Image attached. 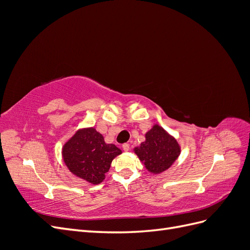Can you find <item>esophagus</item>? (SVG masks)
<instances>
[{"label":"esophagus","mask_w":250,"mask_h":250,"mask_svg":"<svg viewBox=\"0 0 250 250\" xmlns=\"http://www.w3.org/2000/svg\"><path fill=\"white\" fill-rule=\"evenodd\" d=\"M122 148H123L125 152H127V151H129V149H130V145H129V144H123Z\"/></svg>","instance_id":"esophagus-1"}]
</instances>
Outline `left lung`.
Masks as SVG:
<instances>
[{
  "label": "left lung",
  "mask_w": 250,
  "mask_h": 250,
  "mask_svg": "<svg viewBox=\"0 0 250 250\" xmlns=\"http://www.w3.org/2000/svg\"><path fill=\"white\" fill-rule=\"evenodd\" d=\"M134 153L151 174H161L175 163L181 152L177 140L155 123L145 134V142L134 147Z\"/></svg>",
  "instance_id": "8db88e82"
}]
</instances>
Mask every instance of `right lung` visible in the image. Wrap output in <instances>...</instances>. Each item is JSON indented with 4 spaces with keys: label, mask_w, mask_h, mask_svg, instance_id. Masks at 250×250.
<instances>
[{
    "label": "right lung",
    "mask_w": 250,
    "mask_h": 250,
    "mask_svg": "<svg viewBox=\"0 0 250 250\" xmlns=\"http://www.w3.org/2000/svg\"><path fill=\"white\" fill-rule=\"evenodd\" d=\"M122 153L116 145L106 144L95 127L80 128L62 146L64 165L72 174L90 185L105 178L113 158Z\"/></svg>",
    "instance_id": "right-lung-1"
}]
</instances>
